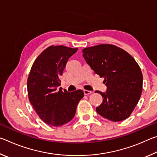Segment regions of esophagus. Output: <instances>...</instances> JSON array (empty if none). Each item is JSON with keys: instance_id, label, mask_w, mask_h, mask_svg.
Returning <instances> with one entry per match:
<instances>
[{"instance_id": "esophagus-1", "label": "esophagus", "mask_w": 157, "mask_h": 157, "mask_svg": "<svg viewBox=\"0 0 157 157\" xmlns=\"http://www.w3.org/2000/svg\"><path fill=\"white\" fill-rule=\"evenodd\" d=\"M93 91H88V90H84V95H90L91 94Z\"/></svg>"}]
</instances>
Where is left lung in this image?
Segmentation results:
<instances>
[{
    "mask_svg": "<svg viewBox=\"0 0 157 157\" xmlns=\"http://www.w3.org/2000/svg\"><path fill=\"white\" fill-rule=\"evenodd\" d=\"M86 63L107 86L99 93L102 102L98 114L118 122L131 115L142 94L143 75L139 64L125 50L111 44H100L82 50Z\"/></svg>",
    "mask_w": 157,
    "mask_h": 157,
    "instance_id": "left-lung-1",
    "label": "left lung"
}]
</instances>
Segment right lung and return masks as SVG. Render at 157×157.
Segmentation results:
<instances>
[{
    "label": "right lung",
    "mask_w": 157,
    "mask_h": 157,
    "mask_svg": "<svg viewBox=\"0 0 157 157\" xmlns=\"http://www.w3.org/2000/svg\"><path fill=\"white\" fill-rule=\"evenodd\" d=\"M78 48L50 46L39 55L32 66L27 87L28 98L44 123L59 127L70 122L76 113L79 101L84 97L82 90L69 93L60 86L68 60Z\"/></svg>",
    "instance_id": "add662e5"
}]
</instances>
